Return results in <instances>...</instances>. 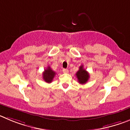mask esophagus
<instances>
[{"label": "esophagus", "instance_id": "obj_1", "mask_svg": "<svg viewBox=\"0 0 130 130\" xmlns=\"http://www.w3.org/2000/svg\"><path fill=\"white\" fill-rule=\"evenodd\" d=\"M63 73H68V72H69V70L67 69H63Z\"/></svg>", "mask_w": 130, "mask_h": 130}]
</instances>
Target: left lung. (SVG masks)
I'll use <instances>...</instances> for the list:
<instances>
[{"mask_svg": "<svg viewBox=\"0 0 130 130\" xmlns=\"http://www.w3.org/2000/svg\"><path fill=\"white\" fill-rule=\"evenodd\" d=\"M76 75L78 78V82L81 84H84L87 83L89 78V74L88 72L86 70L84 69L83 65H81L79 67V70L76 73Z\"/></svg>", "mask_w": 130, "mask_h": 130, "instance_id": "8db88e82", "label": "left lung"}]
</instances>
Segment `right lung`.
I'll list each match as a JSON object with an SVG mask.
<instances>
[{"mask_svg": "<svg viewBox=\"0 0 130 130\" xmlns=\"http://www.w3.org/2000/svg\"><path fill=\"white\" fill-rule=\"evenodd\" d=\"M55 75H56V72L53 70L51 69L50 67H48L43 72V78L46 82L51 83L53 80Z\"/></svg>", "mask_w": 130, "mask_h": 130, "instance_id": "add662e5", "label": "right lung"}]
</instances>
